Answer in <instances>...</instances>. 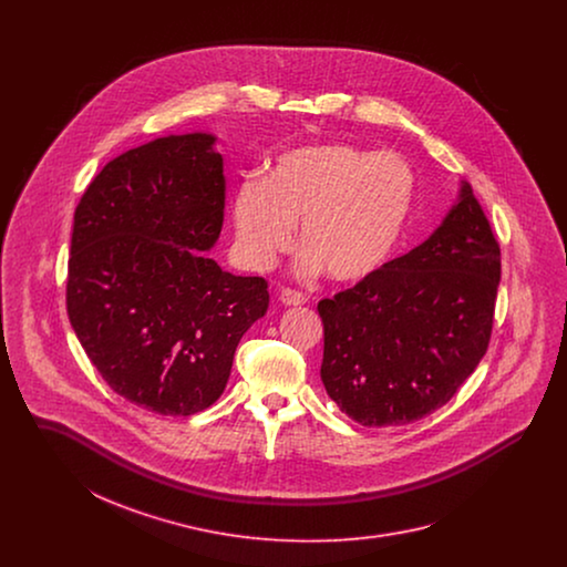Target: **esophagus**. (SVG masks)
<instances>
[{"label":"esophagus","instance_id":"obj_1","mask_svg":"<svg viewBox=\"0 0 567 567\" xmlns=\"http://www.w3.org/2000/svg\"><path fill=\"white\" fill-rule=\"evenodd\" d=\"M280 301L285 303V306H303L306 301H308V297L303 296V293H299L296 289H282L280 291Z\"/></svg>","mask_w":567,"mask_h":567}]
</instances>
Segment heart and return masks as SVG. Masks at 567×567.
<instances>
[{
	"mask_svg": "<svg viewBox=\"0 0 567 567\" xmlns=\"http://www.w3.org/2000/svg\"><path fill=\"white\" fill-rule=\"evenodd\" d=\"M416 193L414 167L395 153L349 142L297 146L276 157L268 176H250L236 190L238 255L250 270H268L293 246L299 223V270L361 282L398 250Z\"/></svg>",
	"mask_w": 567,
	"mask_h": 567,
	"instance_id": "obj_1",
	"label": "heart"
}]
</instances>
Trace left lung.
<instances>
[{"instance_id":"8db88e82","label":"left lung","mask_w":567,"mask_h":567,"mask_svg":"<svg viewBox=\"0 0 567 567\" xmlns=\"http://www.w3.org/2000/svg\"><path fill=\"white\" fill-rule=\"evenodd\" d=\"M502 255L472 187L432 236L319 301L327 395L363 427L419 421L485 357Z\"/></svg>"}]
</instances>
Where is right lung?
I'll return each instance as SVG.
<instances>
[{
    "instance_id": "obj_1",
    "label": "right lung",
    "mask_w": 567,
    "mask_h": 567,
    "mask_svg": "<svg viewBox=\"0 0 567 567\" xmlns=\"http://www.w3.org/2000/svg\"><path fill=\"white\" fill-rule=\"evenodd\" d=\"M215 142L167 135L118 155L74 213L70 323L110 389L163 416L215 404L270 303L266 278L223 271L208 255L225 210Z\"/></svg>"
}]
</instances>
